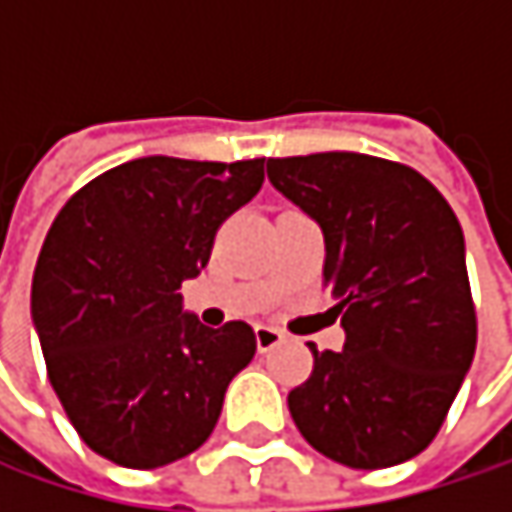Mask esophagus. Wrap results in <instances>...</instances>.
Here are the masks:
<instances>
[{"label":"esophagus","mask_w":512,"mask_h":512,"mask_svg":"<svg viewBox=\"0 0 512 512\" xmlns=\"http://www.w3.org/2000/svg\"><path fill=\"white\" fill-rule=\"evenodd\" d=\"M255 341H257V353H269L272 347H278V344L284 341V332H281V329H275V326H257Z\"/></svg>","instance_id":"esophagus-1"}]
</instances>
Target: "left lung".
Wrapping results in <instances>:
<instances>
[{
	"instance_id": "obj_1",
	"label": "left lung",
	"mask_w": 512,
	"mask_h": 512,
	"mask_svg": "<svg viewBox=\"0 0 512 512\" xmlns=\"http://www.w3.org/2000/svg\"><path fill=\"white\" fill-rule=\"evenodd\" d=\"M266 174L323 231V281L347 335L341 353L308 344L311 379L287 394L299 433L350 468L418 457L477 344L454 210L427 177L379 156L266 159Z\"/></svg>"
}]
</instances>
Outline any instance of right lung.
<instances>
[{
	"label": "right lung",
	"mask_w": 512,
	"mask_h": 512,
	"mask_svg": "<svg viewBox=\"0 0 512 512\" xmlns=\"http://www.w3.org/2000/svg\"><path fill=\"white\" fill-rule=\"evenodd\" d=\"M263 186V159H130L55 216L32 278L50 382L100 457L159 468L198 451L231 379L255 358L249 323L204 326L180 284L201 275L219 225Z\"/></svg>",
	"instance_id": "add662e5"
}]
</instances>
